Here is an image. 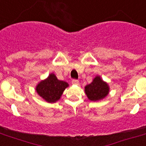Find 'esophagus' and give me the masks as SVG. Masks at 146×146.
Wrapping results in <instances>:
<instances>
[{
  "instance_id": "34e87169",
  "label": "esophagus",
  "mask_w": 146,
  "mask_h": 146,
  "mask_svg": "<svg viewBox=\"0 0 146 146\" xmlns=\"http://www.w3.org/2000/svg\"><path fill=\"white\" fill-rule=\"evenodd\" d=\"M72 84H75V85H78L79 81L77 80H76V79H73V80H72Z\"/></svg>"
}]
</instances>
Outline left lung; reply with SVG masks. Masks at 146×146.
<instances>
[{"mask_svg":"<svg viewBox=\"0 0 146 146\" xmlns=\"http://www.w3.org/2000/svg\"><path fill=\"white\" fill-rule=\"evenodd\" d=\"M108 85L104 82L100 76H96L91 84L85 87V93L89 100L93 101L101 100L108 94Z\"/></svg>","mask_w":146,"mask_h":146,"instance_id":"left-lung-1","label":"left lung"}]
</instances>
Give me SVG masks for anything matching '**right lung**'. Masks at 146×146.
I'll return each instance as SVG.
<instances>
[{
	"instance_id": "add662e5",
	"label": "right lung",
	"mask_w": 146,
	"mask_h": 146,
	"mask_svg": "<svg viewBox=\"0 0 146 146\" xmlns=\"http://www.w3.org/2000/svg\"><path fill=\"white\" fill-rule=\"evenodd\" d=\"M67 87L66 82L59 80L54 74H50L46 80L38 84L36 91L44 100L53 103L59 100Z\"/></svg>"
}]
</instances>
